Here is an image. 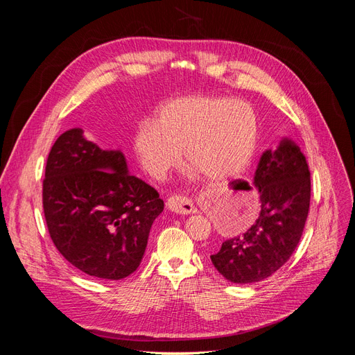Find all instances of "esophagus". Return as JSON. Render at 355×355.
<instances>
[{
    "label": "esophagus",
    "mask_w": 355,
    "mask_h": 355,
    "mask_svg": "<svg viewBox=\"0 0 355 355\" xmlns=\"http://www.w3.org/2000/svg\"><path fill=\"white\" fill-rule=\"evenodd\" d=\"M166 207L178 214H191V213L197 211L191 200H189L187 197H182V196H171L166 200Z\"/></svg>",
    "instance_id": "34e87169"
}]
</instances>
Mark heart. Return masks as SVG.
Segmentation results:
<instances>
[{
    "instance_id": "1",
    "label": "heart",
    "mask_w": 355,
    "mask_h": 355,
    "mask_svg": "<svg viewBox=\"0 0 355 355\" xmlns=\"http://www.w3.org/2000/svg\"><path fill=\"white\" fill-rule=\"evenodd\" d=\"M257 137V116L248 102L190 95L159 105L154 121H139L132 148L144 170L155 180L165 178L178 165L182 148L194 173L226 180L246 170Z\"/></svg>"
}]
</instances>
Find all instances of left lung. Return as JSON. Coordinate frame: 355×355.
I'll return each mask as SVG.
<instances>
[{"instance_id":"1","label":"left lung","mask_w":355,"mask_h":355,"mask_svg":"<svg viewBox=\"0 0 355 355\" xmlns=\"http://www.w3.org/2000/svg\"><path fill=\"white\" fill-rule=\"evenodd\" d=\"M254 185L259 217L243 234L223 241L210 256L220 275L233 284L263 281L282 268L302 237L311 201V173L301 149L289 139L259 161Z\"/></svg>"}]
</instances>
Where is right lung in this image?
<instances>
[{
  "instance_id": "1",
  "label": "right lung",
  "mask_w": 355,
  "mask_h": 355,
  "mask_svg": "<svg viewBox=\"0 0 355 355\" xmlns=\"http://www.w3.org/2000/svg\"><path fill=\"white\" fill-rule=\"evenodd\" d=\"M43 210L53 243L69 263L118 281L138 269L164 201L128 174L121 151H103L74 128L50 149Z\"/></svg>"
}]
</instances>
